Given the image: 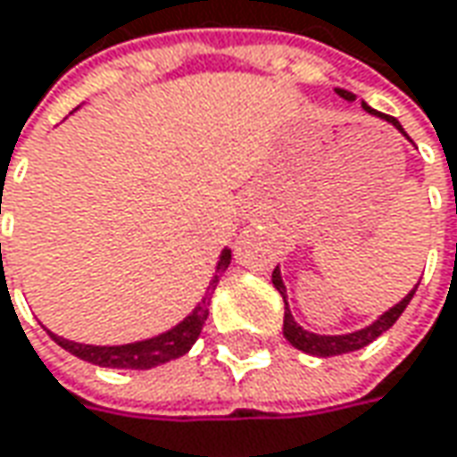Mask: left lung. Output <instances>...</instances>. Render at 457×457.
Wrapping results in <instances>:
<instances>
[{
	"label": "left lung",
	"mask_w": 457,
	"mask_h": 457,
	"mask_svg": "<svg viewBox=\"0 0 457 457\" xmlns=\"http://www.w3.org/2000/svg\"><path fill=\"white\" fill-rule=\"evenodd\" d=\"M337 93L344 98V101H356L354 93H349V90H344V87H337ZM364 105V111L371 113V116H377V119H385L386 123H392L402 136L404 134V129L400 126V120L392 119V116H385V113H379V111H374L371 105L367 103H361ZM273 286L278 288V293L283 295V303H286V316H283V337L288 338V344L295 346L298 352H306V354L313 356H338V354H349V352H356V349H364L367 344H371L377 337H382L386 328H392L395 321L402 316V311L407 308V303L412 301V295L417 291V283L412 291L407 293L404 298H402L400 303H395V306L385 311L377 321H371L370 326H364V328H359V331H352V334H337V337H328V334H313V331H306L303 326H298L295 319H293L291 308H288V295H286V286H283V278H280V268L276 265V270H273Z\"/></svg>",
	"instance_id": "left-lung-1"
}]
</instances>
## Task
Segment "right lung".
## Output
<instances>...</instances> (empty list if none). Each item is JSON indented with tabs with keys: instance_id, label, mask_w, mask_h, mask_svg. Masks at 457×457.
Wrapping results in <instances>:
<instances>
[{
	"instance_id": "1",
	"label": "right lung",
	"mask_w": 457,
	"mask_h": 457,
	"mask_svg": "<svg viewBox=\"0 0 457 457\" xmlns=\"http://www.w3.org/2000/svg\"><path fill=\"white\" fill-rule=\"evenodd\" d=\"M229 260H232V253L225 247L220 260H217V268H214V276L210 280V286H207V293L202 295V301L195 306V311L184 321L171 326L169 331L159 334V337L134 341V344H120V346H96V344H78V341H71V338L57 337L53 331H47V334L53 337L57 346H62L72 356L90 361V364H98V367H108V370H151V367L166 364L171 359H179L195 346V341L202 334V326L210 316L212 293L222 273L228 270Z\"/></svg>"
}]
</instances>
